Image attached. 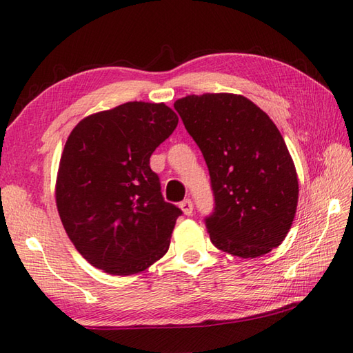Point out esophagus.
I'll use <instances>...</instances> for the list:
<instances>
[{
	"label": "esophagus",
	"instance_id": "esophagus-1",
	"mask_svg": "<svg viewBox=\"0 0 353 353\" xmlns=\"http://www.w3.org/2000/svg\"><path fill=\"white\" fill-rule=\"evenodd\" d=\"M192 201L190 199H186L183 201H181V209L183 211L185 215H191L192 214Z\"/></svg>",
	"mask_w": 353,
	"mask_h": 353
}]
</instances>
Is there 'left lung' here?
Here are the masks:
<instances>
[{
  "instance_id": "left-lung-1",
  "label": "left lung",
  "mask_w": 353,
  "mask_h": 353,
  "mask_svg": "<svg viewBox=\"0 0 353 353\" xmlns=\"http://www.w3.org/2000/svg\"><path fill=\"white\" fill-rule=\"evenodd\" d=\"M211 177L212 244L239 258L279 245L294 220L299 183L281 132L264 110L235 94L188 95L174 103Z\"/></svg>"
}]
</instances>
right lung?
I'll use <instances>...</instances> for the list:
<instances>
[{
    "instance_id": "1",
    "label": "right lung",
    "mask_w": 353,
    "mask_h": 353,
    "mask_svg": "<svg viewBox=\"0 0 353 353\" xmlns=\"http://www.w3.org/2000/svg\"><path fill=\"white\" fill-rule=\"evenodd\" d=\"M179 123L163 103L130 101L74 127L59 167L63 228L89 264L129 276L167 253L182 211L165 201L150 156Z\"/></svg>"
}]
</instances>
